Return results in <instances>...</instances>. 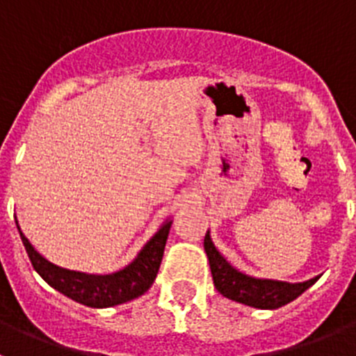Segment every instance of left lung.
<instances>
[{"label": "left lung", "instance_id": "left-lung-1", "mask_svg": "<svg viewBox=\"0 0 356 356\" xmlns=\"http://www.w3.org/2000/svg\"><path fill=\"white\" fill-rule=\"evenodd\" d=\"M203 246H205L207 257H209L210 271H212L213 285H216L217 291L228 300L248 305V307L269 308V310L284 307V305L294 301L298 296L303 294L308 287H312L321 278L319 275L316 278L307 280V282H300V284L254 278V276L244 275L238 269H235L232 264L226 262L225 257L213 246L210 232H207Z\"/></svg>", "mask_w": 356, "mask_h": 356}]
</instances>
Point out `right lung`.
<instances>
[{"label": "right lung", "mask_w": 356, "mask_h": 356, "mask_svg": "<svg viewBox=\"0 0 356 356\" xmlns=\"http://www.w3.org/2000/svg\"><path fill=\"white\" fill-rule=\"evenodd\" d=\"M171 225L172 221L168 219L160 226L159 232L144 244L134 262L110 275H89V273L71 271V269L55 266L44 259L39 251H35V248L24 237L19 225L17 229L24 250L30 257L31 266L46 284L85 307L106 308L135 300L153 285L160 262H162L163 248H165Z\"/></svg>", "instance_id": "add662e5"}]
</instances>
